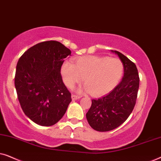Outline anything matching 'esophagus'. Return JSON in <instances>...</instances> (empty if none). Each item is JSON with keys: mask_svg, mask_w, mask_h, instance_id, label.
<instances>
[{"mask_svg": "<svg viewBox=\"0 0 161 161\" xmlns=\"http://www.w3.org/2000/svg\"><path fill=\"white\" fill-rule=\"evenodd\" d=\"M80 97H81V96H80V95H77V94H72V99L73 100H77V99H80Z\"/></svg>", "mask_w": 161, "mask_h": 161, "instance_id": "34e87169", "label": "esophagus"}]
</instances>
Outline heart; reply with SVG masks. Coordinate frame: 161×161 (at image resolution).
<instances>
[{
  "instance_id": "b5f03b06",
  "label": "heart",
  "mask_w": 161,
  "mask_h": 161,
  "mask_svg": "<svg viewBox=\"0 0 161 161\" xmlns=\"http://www.w3.org/2000/svg\"><path fill=\"white\" fill-rule=\"evenodd\" d=\"M123 69L122 61L118 58L89 56L77 58L75 64L66 61L61 72L67 87H74L83 78L85 89L98 96L111 91L117 84Z\"/></svg>"
}]
</instances>
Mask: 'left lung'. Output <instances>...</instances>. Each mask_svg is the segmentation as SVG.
I'll list each match as a JSON object with an SVG mask.
<instances>
[{"label": "left lung", "mask_w": 161, "mask_h": 161, "mask_svg": "<svg viewBox=\"0 0 161 161\" xmlns=\"http://www.w3.org/2000/svg\"><path fill=\"white\" fill-rule=\"evenodd\" d=\"M113 52L122 61L124 76L109 94L92 100L86 114L90 126L100 132L112 130L126 121L135 107L139 87V75L135 64L121 53Z\"/></svg>", "instance_id": "8db88e82"}]
</instances>
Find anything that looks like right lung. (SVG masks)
<instances>
[{
  "instance_id": "obj_1",
  "label": "right lung",
  "mask_w": 161,
  "mask_h": 161,
  "mask_svg": "<svg viewBox=\"0 0 161 161\" xmlns=\"http://www.w3.org/2000/svg\"><path fill=\"white\" fill-rule=\"evenodd\" d=\"M71 51L54 40L30 47L17 62L14 85L17 98L26 116L42 126L58 122L72 101L63 83L61 68Z\"/></svg>"
}]
</instances>
